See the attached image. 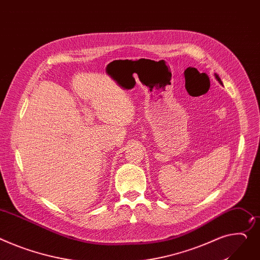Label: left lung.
Instances as JSON below:
<instances>
[{
	"label": "left lung",
	"mask_w": 260,
	"mask_h": 260,
	"mask_svg": "<svg viewBox=\"0 0 260 260\" xmlns=\"http://www.w3.org/2000/svg\"><path fill=\"white\" fill-rule=\"evenodd\" d=\"M215 78H216V79H217V81H218V82H219V83H221V84H222V81H221V79H219V77H218V76H217V75H216V74H215Z\"/></svg>",
	"instance_id": "8db88e82"
}]
</instances>
